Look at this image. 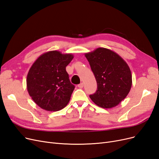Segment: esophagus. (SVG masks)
Segmentation results:
<instances>
[{"label":"esophagus","mask_w":159,"mask_h":159,"mask_svg":"<svg viewBox=\"0 0 159 159\" xmlns=\"http://www.w3.org/2000/svg\"><path fill=\"white\" fill-rule=\"evenodd\" d=\"M83 86H84L83 83H80V84H79L78 85V87H79V88H80V89H82V88H83Z\"/></svg>","instance_id":"obj_1"}]
</instances>
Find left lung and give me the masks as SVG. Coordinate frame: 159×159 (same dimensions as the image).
Masks as SVG:
<instances>
[{
    "mask_svg": "<svg viewBox=\"0 0 159 159\" xmlns=\"http://www.w3.org/2000/svg\"><path fill=\"white\" fill-rule=\"evenodd\" d=\"M97 83V90L90 98L103 108L118 105L129 94L132 75L129 66L116 52L98 48L85 53Z\"/></svg>",
    "mask_w": 159,
    "mask_h": 159,
    "instance_id": "left-lung-1",
    "label": "left lung"
}]
</instances>
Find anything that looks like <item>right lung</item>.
Instances as JSON below:
<instances>
[{
    "mask_svg": "<svg viewBox=\"0 0 159 159\" xmlns=\"http://www.w3.org/2000/svg\"><path fill=\"white\" fill-rule=\"evenodd\" d=\"M74 57L59 51L46 52L35 60L26 79L27 90L32 99L41 108L55 111L67 105L75 86L66 71Z\"/></svg>",
    "mask_w": 159,
    "mask_h": 159,
    "instance_id": "1",
    "label": "right lung"
}]
</instances>
